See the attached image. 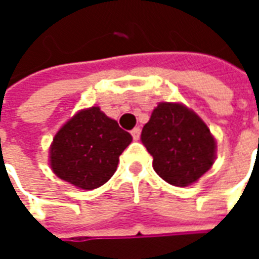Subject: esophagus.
I'll list each match as a JSON object with an SVG mask.
<instances>
[{"label":"esophagus","mask_w":259,"mask_h":259,"mask_svg":"<svg viewBox=\"0 0 259 259\" xmlns=\"http://www.w3.org/2000/svg\"><path fill=\"white\" fill-rule=\"evenodd\" d=\"M130 133H132V136H133V139H135V140H139V139H140V135H141L140 127H135V129L132 130Z\"/></svg>","instance_id":"34e87169"}]
</instances>
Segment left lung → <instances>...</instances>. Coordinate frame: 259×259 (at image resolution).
<instances>
[{
    "label": "left lung",
    "mask_w": 259,
    "mask_h": 259,
    "mask_svg": "<svg viewBox=\"0 0 259 259\" xmlns=\"http://www.w3.org/2000/svg\"><path fill=\"white\" fill-rule=\"evenodd\" d=\"M152 166L169 185L185 187L211 168L215 140L198 115L182 104L159 102L141 132Z\"/></svg>",
    "instance_id": "1"
}]
</instances>
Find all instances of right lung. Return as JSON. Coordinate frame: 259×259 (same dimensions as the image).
Masks as SVG:
<instances>
[{
    "label": "right lung",
    "instance_id": "right-lung-1",
    "mask_svg": "<svg viewBox=\"0 0 259 259\" xmlns=\"http://www.w3.org/2000/svg\"><path fill=\"white\" fill-rule=\"evenodd\" d=\"M132 136L98 107L80 111L59 129L50 150L54 174L84 190L112 178Z\"/></svg>",
    "mask_w": 259,
    "mask_h": 259
}]
</instances>
